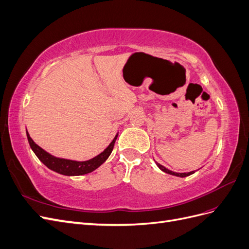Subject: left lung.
Wrapping results in <instances>:
<instances>
[{"label":"left lung","mask_w":249,"mask_h":249,"mask_svg":"<svg viewBox=\"0 0 249 249\" xmlns=\"http://www.w3.org/2000/svg\"><path fill=\"white\" fill-rule=\"evenodd\" d=\"M156 164H157V166L159 167L162 171H164V172H166V173H168V175H171V176H176V177H179V178H185V177H188V176H190V175H192V173H194V171H190V172H182V173H178V172H175V171H171V170H169V169H167L166 167H164L163 165H161V164H159L158 162H156Z\"/></svg>","instance_id":"8db88e82"}]
</instances>
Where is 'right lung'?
Segmentation results:
<instances>
[{"instance_id":"add662e5","label":"right lung","mask_w":249,"mask_h":249,"mask_svg":"<svg viewBox=\"0 0 249 249\" xmlns=\"http://www.w3.org/2000/svg\"><path fill=\"white\" fill-rule=\"evenodd\" d=\"M117 136H118V133L115 135L114 139L112 140L110 144L105 148L100 155H97L94 158H92V159H89L86 161H76V160L63 159V158H58L49 154L43 148H41L40 146L36 144V143L33 141V139L30 137V135L27 131V138L29 141L30 147L32 148L36 157L38 158V159L46 165L49 169L67 177L87 175V173L92 172L96 168H99L111 155L113 147H114V143L117 139Z\"/></svg>"}]
</instances>
